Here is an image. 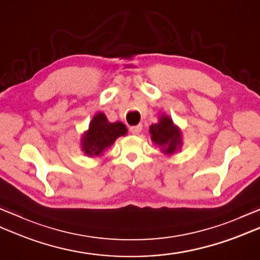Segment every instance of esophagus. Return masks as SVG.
<instances>
[{"instance_id": "1", "label": "esophagus", "mask_w": 260, "mask_h": 260, "mask_svg": "<svg viewBox=\"0 0 260 260\" xmlns=\"http://www.w3.org/2000/svg\"><path fill=\"white\" fill-rule=\"evenodd\" d=\"M129 131H131V133H132V134H134V135H136V134H139V133H140V132L142 131V125L140 124V125L131 126V127H129Z\"/></svg>"}]
</instances>
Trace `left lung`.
I'll list each match as a JSON object with an SVG mask.
<instances>
[{"label": "left lung", "instance_id": "left-lung-1", "mask_svg": "<svg viewBox=\"0 0 260 260\" xmlns=\"http://www.w3.org/2000/svg\"><path fill=\"white\" fill-rule=\"evenodd\" d=\"M152 141L162 146L163 152L167 154L174 153L181 147V133L178 127L174 126L173 120L168 116H162L159 121L150 127Z\"/></svg>", "mask_w": 260, "mask_h": 260}]
</instances>
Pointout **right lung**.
Segmentation results:
<instances>
[{
	"instance_id": "1",
	"label": "right lung",
	"mask_w": 260,
	"mask_h": 260,
	"mask_svg": "<svg viewBox=\"0 0 260 260\" xmlns=\"http://www.w3.org/2000/svg\"><path fill=\"white\" fill-rule=\"evenodd\" d=\"M126 133V126L123 123H109L105 114L99 113L92 118L89 129L82 136V150L87 155L98 156L112 145L117 137Z\"/></svg>"
}]
</instances>
